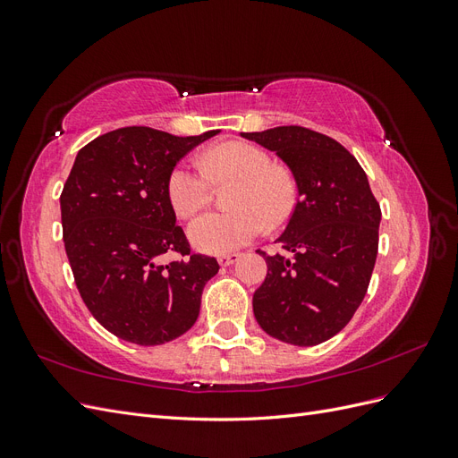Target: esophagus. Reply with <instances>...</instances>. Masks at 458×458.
I'll list each match as a JSON object with an SVG mask.
<instances>
[{"mask_svg":"<svg viewBox=\"0 0 458 458\" xmlns=\"http://www.w3.org/2000/svg\"><path fill=\"white\" fill-rule=\"evenodd\" d=\"M239 259V254H224V256H219L217 258V261H219V266L221 267H227V266H233L234 261Z\"/></svg>","mask_w":458,"mask_h":458,"instance_id":"1","label":"esophagus"}]
</instances>
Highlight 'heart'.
Here are the masks:
<instances>
[{
    "label": "heart",
    "mask_w": 458,
    "mask_h": 458,
    "mask_svg": "<svg viewBox=\"0 0 458 458\" xmlns=\"http://www.w3.org/2000/svg\"><path fill=\"white\" fill-rule=\"evenodd\" d=\"M200 168L179 162L168 175L170 204L183 219L197 216L212 199V182L234 179L229 212L195 219L189 239L208 254H229L254 241L269 227H279L294 214L300 187L294 172L273 162L267 150L244 141L221 143L200 157Z\"/></svg>",
    "instance_id": "heart-1"
}]
</instances>
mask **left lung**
<instances>
[{
	"label": "left lung",
	"instance_id": "obj_1",
	"mask_svg": "<svg viewBox=\"0 0 458 458\" xmlns=\"http://www.w3.org/2000/svg\"><path fill=\"white\" fill-rule=\"evenodd\" d=\"M242 137L275 150L294 172L300 197L266 258V281L254 293V315L269 336L317 345L352 321L378 254L380 204L352 152L328 135L279 126Z\"/></svg>",
	"mask_w": 458,
	"mask_h": 458
}]
</instances>
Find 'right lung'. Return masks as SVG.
<instances>
[{"label":"right lung","mask_w":458,"mask_h":458,"mask_svg":"<svg viewBox=\"0 0 458 458\" xmlns=\"http://www.w3.org/2000/svg\"><path fill=\"white\" fill-rule=\"evenodd\" d=\"M216 133L130 126L78 150L61 192L64 250L88 310L122 340L160 345L197 321L204 284L219 266L191 254L165 183L175 164ZM172 251L186 259L162 264Z\"/></svg>","instance_id":"1"}]
</instances>
